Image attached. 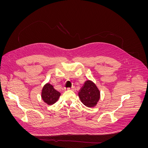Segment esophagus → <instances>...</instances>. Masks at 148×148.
Segmentation results:
<instances>
[{
    "mask_svg": "<svg viewBox=\"0 0 148 148\" xmlns=\"http://www.w3.org/2000/svg\"><path fill=\"white\" fill-rule=\"evenodd\" d=\"M67 89H68V90H72V91H74L75 89V87H72V88H67Z\"/></svg>",
    "mask_w": 148,
    "mask_h": 148,
    "instance_id": "obj_1",
    "label": "esophagus"
}]
</instances>
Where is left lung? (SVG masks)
<instances>
[{
	"instance_id": "8db88e82",
	"label": "left lung",
	"mask_w": 148,
	"mask_h": 148,
	"mask_svg": "<svg viewBox=\"0 0 148 148\" xmlns=\"http://www.w3.org/2000/svg\"><path fill=\"white\" fill-rule=\"evenodd\" d=\"M78 96L84 106L93 107L99 101L101 94L96 84L91 80H87L79 92Z\"/></svg>"
}]
</instances>
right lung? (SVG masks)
Returning <instances> with one entry per match:
<instances>
[{
  "label": "right lung",
  "mask_w": 148,
  "mask_h": 148,
  "mask_svg": "<svg viewBox=\"0 0 148 148\" xmlns=\"http://www.w3.org/2000/svg\"><path fill=\"white\" fill-rule=\"evenodd\" d=\"M60 96V93L53 88L50 83L44 84L41 91V97L47 105H52L56 103Z\"/></svg>",
  "instance_id": "1"
}]
</instances>
